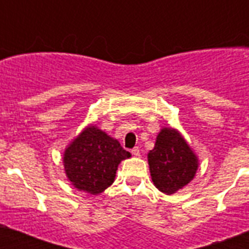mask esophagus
Wrapping results in <instances>:
<instances>
[{
    "label": "esophagus",
    "instance_id": "obj_1",
    "mask_svg": "<svg viewBox=\"0 0 249 249\" xmlns=\"http://www.w3.org/2000/svg\"><path fill=\"white\" fill-rule=\"evenodd\" d=\"M132 155L133 156H136V157H140L141 156V151H140V148H138V147H135V148L132 149Z\"/></svg>",
    "mask_w": 249,
    "mask_h": 249
}]
</instances>
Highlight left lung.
<instances>
[{"instance_id": "left-lung-1", "label": "left lung", "mask_w": 249, "mask_h": 249, "mask_svg": "<svg viewBox=\"0 0 249 249\" xmlns=\"http://www.w3.org/2000/svg\"><path fill=\"white\" fill-rule=\"evenodd\" d=\"M152 181L158 190L171 195L192 181L197 158L175 129L160 132L155 148L148 153Z\"/></svg>"}]
</instances>
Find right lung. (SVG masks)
<instances>
[{
  "mask_svg": "<svg viewBox=\"0 0 249 249\" xmlns=\"http://www.w3.org/2000/svg\"><path fill=\"white\" fill-rule=\"evenodd\" d=\"M131 157L117 141L91 126L66 149V175L76 188L98 195L113 183L120 162Z\"/></svg>",
  "mask_w": 249,
  "mask_h": 249,
  "instance_id": "right-lung-1",
  "label": "right lung"
}]
</instances>
